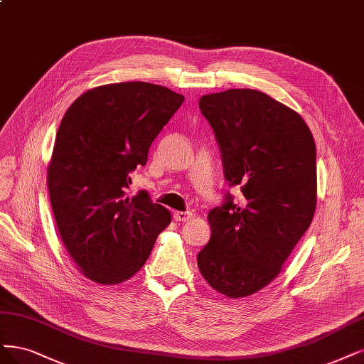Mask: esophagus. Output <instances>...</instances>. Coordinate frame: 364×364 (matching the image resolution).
I'll list each match as a JSON object with an SVG mask.
<instances>
[{
    "mask_svg": "<svg viewBox=\"0 0 364 364\" xmlns=\"http://www.w3.org/2000/svg\"><path fill=\"white\" fill-rule=\"evenodd\" d=\"M173 217L176 221H182L186 223L193 218V212H182V210H174L173 212Z\"/></svg>",
    "mask_w": 364,
    "mask_h": 364,
    "instance_id": "34e87169",
    "label": "esophagus"
}]
</instances>
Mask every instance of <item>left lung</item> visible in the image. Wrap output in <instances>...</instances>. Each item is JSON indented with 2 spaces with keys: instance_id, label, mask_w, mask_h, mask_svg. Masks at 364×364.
Listing matches in <instances>:
<instances>
[{
  "instance_id": "obj_1",
  "label": "left lung",
  "mask_w": 364,
  "mask_h": 364,
  "mask_svg": "<svg viewBox=\"0 0 364 364\" xmlns=\"http://www.w3.org/2000/svg\"><path fill=\"white\" fill-rule=\"evenodd\" d=\"M214 131L225 193L209 210V242L197 255L205 280L229 298L248 296L277 277L316 208V146L301 116L252 89L200 97Z\"/></svg>"
}]
</instances>
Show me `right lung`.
I'll return each instance as SVG.
<instances>
[{
    "instance_id": "obj_1",
    "label": "right lung",
    "mask_w": 364,
    "mask_h": 364,
    "mask_svg": "<svg viewBox=\"0 0 364 364\" xmlns=\"http://www.w3.org/2000/svg\"><path fill=\"white\" fill-rule=\"evenodd\" d=\"M183 99L156 84H108L81 95L60 123L49 197L63 244L96 283L131 279L171 221L146 190L134 197L127 190Z\"/></svg>"
}]
</instances>
